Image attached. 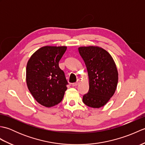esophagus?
<instances>
[{
	"instance_id": "1",
	"label": "esophagus",
	"mask_w": 145,
	"mask_h": 145,
	"mask_svg": "<svg viewBox=\"0 0 145 145\" xmlns=\"http://www.w3.org/2000/svg\"><path fill=\"white\" fill-rule=\"evenodd\" d=\"M79 84H80V80H77L76 82H75V83H74V84H72V86H73V87H76V86L79 85Z\"/></svg>"
}]
</instances>
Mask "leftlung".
I'll return each mask as SVG.
<instances>
[{
    "mask_svg": "<svg viewBox=\"0 0 145 145\" xmlns=\"http://www.w3.org/2000/svg\"><path fill=\"white\" fill-rule=\"evenodd\" d=\"M78 49L87 67L89 81V90L83 97V101L89 107L99 108L105 105L116 91L118 82L116 64L108 52L98 46Z\"/></svg>",
    "mask_w": 145,
    "mask_h": 145,
    "instance_id": "8db88e82",
    "label": "left lung"
}]
</instances>
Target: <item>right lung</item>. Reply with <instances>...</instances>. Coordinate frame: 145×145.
<instances>
[{"label": "right lung", "instance_id": "1", "mask_svg": "<svg viewBox=\"0 0 145 145\" xmlns=\"http://www.w3.org/2000/svg\"><path fill=\"white\" fill-rule=\"evenodd\" d=\"M66 46H44L30 57L26 67V82L33 97L50 108L62 100L68 82L59 62Z\"/></svg>", "mask_w": 145, "mask_h": 145}]
</instances>
